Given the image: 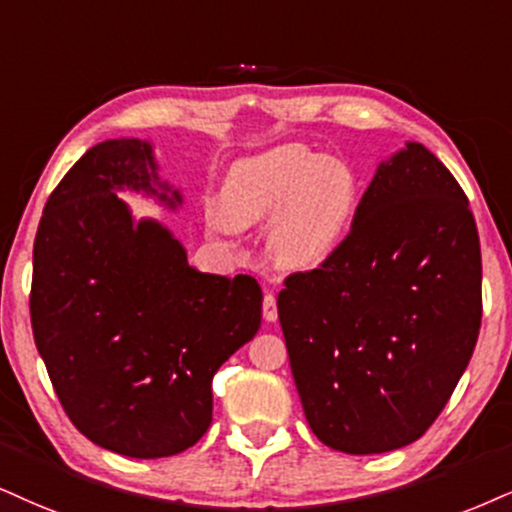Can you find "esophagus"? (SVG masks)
I'll return each instance as SVG.
<instances>
[{
  "instance_id": "1",
  "label": "esophagus",
  "mask_w": 512,
  "mask_h": 512,
  "mask_svg": "<svg viewBox=\"0 0 512 512\" xmlns=\"http://www.w3.org/2000/svg\"><path fill=\"white\" fill-rule=\"evenodd\" d=\"M263 318H266V320L277 318V304H275V294L273 292H266V296H263Z\"/></svg>"
}]
</instances>
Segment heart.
Here are the masks:
<instances>
[{"label":"heart","instance_id":"obj_1","mask_svg":"<svg viewBox=\"0 0 512 512\" xmlns=\"http://www.w3.org/2000/svg\"><path fill=\"white\" fill-rule=\"evenodd\" d=\"M223 211L235 225L277 220V258L289 268H313L349 235L356 182L342 163L323 161L301 147H280L235 166Z\"/></svg>","mask_w":512,"mask_h":512}]
</instances>
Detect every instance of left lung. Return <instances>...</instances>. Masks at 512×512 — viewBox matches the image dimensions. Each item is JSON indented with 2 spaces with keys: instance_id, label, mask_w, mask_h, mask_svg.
<instances>
[{
  "instance_id": "left-lung-1",
  "label": "left lung",
  "mask_w": 512,
  "mask_h": 512,
  "mask_svg": "<svg viewBox=\"0 0 512 512\" xmlns=\"http://www.w3.org/2000/svg\"><path fill=\"white\" fill-rule=\"evenodd\" d=\"M315 437L368 456L420 439L449 403L482 325V251L463 187L408 142L377 168L349 235L277 294Z\"/></svg>"
}]
</instances>
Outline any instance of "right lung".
<instances>
[{
	"instance_id": "1",
	"label": "right lung",
	"mask_w": 512,
	"mask_h": 512,
	"mask_svg": "<svg viewBox=\"0 0 512 512\" xmlns=\"http://www.w3.org/2000/svg\"><path fill=\"white\" fill-rule=\"evenodd\" d=\"M151 180L147 142L97 144L49 194L33 246L30 323L56 396L87 439L130 458L204 437L213 375L258 332L263 301L254 277L199 273L166 227L132 225L113 189Z\"/></svg>"
}]
</instances>
